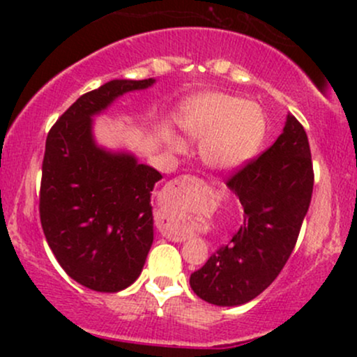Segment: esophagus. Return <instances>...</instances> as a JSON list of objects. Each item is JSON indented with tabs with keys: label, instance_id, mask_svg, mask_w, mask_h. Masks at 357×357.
Wrapping results in <instances>:
<instances>
[{
	"label": "esophagus",
	"instance_id": "34e87169",
	"mask_svg": "<svg viewBox=\"0 0 357 357\" xmlns=\"http://www.w3.org/2000/svg\"><path fill=\"white\" fill-rule=\"evenodd\" d=\"M202 184H203V181L192 178V176H179V178H176L174 181H171L169 186H167V191H169L171 195H176V192L184 190V188L202 186ZM159 231H161L162 236H166V238H169L173 241H184V240H186V235H183V233H179V231H174L173 228H171V225L166 223V221H161V223H159Z\"/></svg>",
	"mask_w": 357,
	"mask_h": 357
}]
</instances>
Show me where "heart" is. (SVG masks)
Returning a JSON list of instances; mask_svg holds the SVG:
<instances>
[{"label":"heart","mask_w":357,"mask_h":357,"mask_svg":"<svg viewBox=\"0 0 357 357\" xmlns=\"http://www.w3.org/2000/svg\"><path fill=\"white\" fill-rule=\"evenodd\" d=\"M181 126L188 136L202 141L199 151L206 165L230 171L247 162L267 134V117L257 102L223 92L191 97L181 110ZM184 149L183 139H174Z\"/></svg>","instance_id":"obj_1"}]
</instances>
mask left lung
I'll return each instance as SVG.
<instances>
[{
	"label": "left lung",
	"mask_w": 357,
	"mask_h": 357,
	"mask_svg": "<svg viewBox=\"0 0 357 357\" xmlns=\"http://www.w3.org/2000/svg\"><path fill=\"white\" fill-rule=\"evenodd\" d=\"M240 198L243 225L230 243L191 273L192 292L213 305L235 307L260 296L289 260L314 188L309 139L287 116L277 141L227 181Z\"/></svg>",
	"instance_id": "1"
}]
</instances>
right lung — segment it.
Returning a JSON list of instances; mask_svg holds the SVG:
<instances>
[{
    "label": "right lung",
    "mask_w": 357,
    "mask_h": 357,
    "mask_svg": "<svg viewBox=\"0 0 357 357\" xmlns=\"http://www.w3.org/2000/svg\"><path fill=\"white\" fill-rule=\"evenodd\" d=\"M153 84L110 80L73 102L47 136L40 188L45 238L60 267L96 292H119L141 275L154 240L151 195L162 176L132 153L97 144L93 117Z\"/></svg>",
    "instance_id": "1"
}]
</instances>
